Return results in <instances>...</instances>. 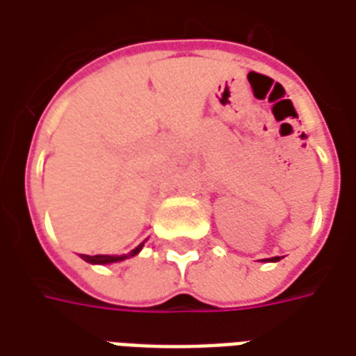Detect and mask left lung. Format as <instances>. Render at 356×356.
<instances>
[{"mask_svg": "<svg viewBox=\"0 0 356 356\" xmlns=\"http://www.w3.org/2000/svg\"><path fill=\"white\" fill-rule=\"evenodd\" d=\"M267 260H269V261H277V260H279V256H275V258H267Z\"/></svg>", "mask_w": 356, "mask_h": 356, "instance_id": "obj_1", "label": "left lung"}]
</instances>
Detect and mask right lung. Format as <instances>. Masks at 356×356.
I'll use <instances>...</instances> for the list:
<instances>
[{
    "instance_id": "right-lung-1",
    "label": "right lung",
    "mask_w": 356,
    "mask_h": 356,
    "mask_svg": "<svg viewBox=\"0 0 356 356\" xmlns=\"http://www.w3.org/2000/svg\"><path fill=\"white\" fill-rule=\"evenodd\" d=\"M142 246H144V243L142 245H138L132 252L124 254V256H106V254H96V256H87V254H81V258L85 261H89V264H113V261H121L124 260V258H129V256H136V254L142 250Z\"/></svg>"
}]
</instances>
